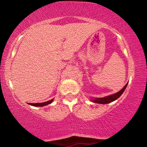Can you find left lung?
I'll return each instance as SVG.
<instances>
[{"mask_svg":"<svg viewBox=\"0 0 147 147\" xmlns=\"http://www.w3.org/2000/svg\"><path fill=\"white\" fill-rule=\"evenodd\" d=\"M128 85V83L124 86V88L121 89V91H119L117 93L113 94H111V95H109L108 96H106V97L104 98H96L93 99V102L96 103H98V104H108L109 102H111L114 100H115L116 99H117L119 97H120L121 95L123 93L124 91L125 90V89L126 88V86Z\"/></svg>","mask_w":147,"mask_h":147,"instance_id":"8db88e82","label":"left lung"}]
</instances>
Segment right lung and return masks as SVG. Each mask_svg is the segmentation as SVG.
<instances>
[{
  "label": "right lung",
  "mask_w": 147,
  "mask_h": 147,
  "mask_svg": "<svg viewBox=\"0 0 147 147\" xmlns=\"http://www.w3.org/2000/svg\"><path fill=\"white\" fill-rule=\"evenodd\" d=\"M53 101V99H52V100H50L47 102H41V103H28L30 105H32V106H46V105H48V104H51L52 102Z\"/></svg>",
  "instance_id": "right-lung-1"
}]
</instances>
